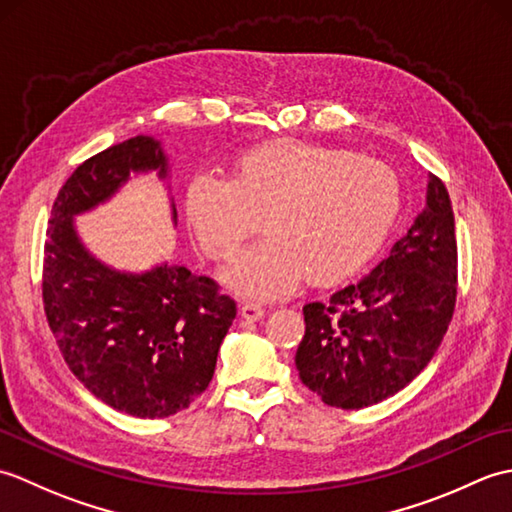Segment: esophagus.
<instances>
[{"instance_id":"1","label":"esophagus","mask_w":512,"mask_h":512,"mask_svg":"<svg viewBox=\"0 0 512 512\" xmlns=\"http://www.w3.org/2000/svg\"><path fill=\"white\" fill-rule=\"evenodd\" d=\"M239 314H242V319L246 321H259L264 319V308L257 306V303H244L242 308H239Z\"/></svg>"}]
</instances>
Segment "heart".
<instances>
[{"label": "heart", "mask_w": 512, "mask_h": 512, "mask_svg": "<svg viewBox=\"0 0 512 512\" xmlns=\"http://www.w3.org/2000/svg\"><path fill=\"white\" fill-rule=\"evenodd\" d=\"M398 209V180L385 162L301 140L248 149L231 180L204 173L184 191L187 224L215 262H231L264 217L270 237L228 270L226 284L266 299L288 295L308 275L328 286L361 273Z\"/></svg>", "instance_id": "1"}]
</instances>
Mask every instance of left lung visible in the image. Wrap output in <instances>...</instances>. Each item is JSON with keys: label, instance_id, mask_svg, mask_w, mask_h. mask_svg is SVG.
Wrapping results in <instances>:
<instances>
[{"label": "left lung", "instance_id": "left-lung-1", "mask_svg": "<svg viewBox=\"0 0 512 512\" xmlns=\"http://www.w3.org/2000/svg\"><path fill=\"white\" fill-rule=\"evenodd\" d=\"M458 244L449 191L429 176L427 204L405 237L328 303L303 306L295 363L325 405L361 409L405 389L447 334L458 295Z\"/></svg>", "mask_w": 512, "mask_h": 512}]
</instances>
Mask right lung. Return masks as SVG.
<instances>
[{"instance_id": "right-lung-1", "label": "right lung", "mask_w": 512, "mask_h": 512, "mask_svg": "<svg viewBox=\"0 0 512 512\" xmlns=\"http://www.w3.org/2000/svg\"><path fill=\"white\" fill-rule=\"evenodd\" d=\"M169 178L160 140L134 136L76 167L52 206L43 308L72 374L134 418H167L209 387L235 301L209 277L162 262L145 273L96 259L74 217L112 200L132 173ZM171 220L178 222L171 200Z\"/></svg>"}]
</instances>
